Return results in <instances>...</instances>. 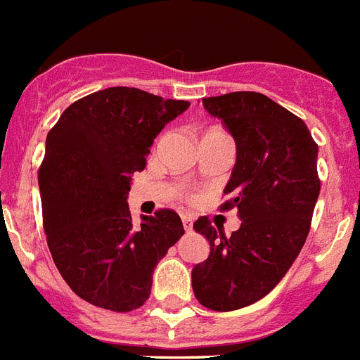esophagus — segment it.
Returning a JSON list of instances; mask_svg holds the SVG:
<instances>
[{
  "label": "esophagus",
  "mask_w": 360,
  "mask_h": 360,
  "mask_svg": "<svg viewBox=\"0 0 360 360\" xmlns=\"http://www.w3.org/2000/svg\"><path fill=\"white\" fill-rule=\"evenodd\" d=\"M182 223L186 232H191V230H193V219H191L189 215H182Z\"/></svg>",
  "instance_id": "34e87169"
}]
</instances>
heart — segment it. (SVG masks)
Returning <instances> with one entry per match:
<instances>
[{"label":"heart","mask_w":360,"mask_h":360,"mask_svg":"<svg viewBox=\"0 0 360 360\" xmlns=\"http://www.w3.org/2000/svg\"><path fill=\"white\" fill-rule=\"evenodd\" d=\"M217 134H225V131L219 130V128H210V130L206 131V134H204V135H217ZM225 135H226V134H225Z\"/></svg>","instance_id":"obj_1"}]
</instances>
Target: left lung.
<instances>
[{"label":"left lung","mask_w":360,"mask_h":360,"mask_svg":"<svg viewBox=\"0 0 360 360\" xmlns=\"http://www.w3.org/2000/svg\"><path fill=\"white\" fill-rule=\"evenodd\" d=\"M202 103L236 141L221 210L238 208L241 225L226 238L208 217L195 221L210 255L191 284L202 307L230 312L266 297L303 249L320 195L318 145L303 120L266 94L238 91Z\"/></svg>","instance_id":"obj_1"}]
</instances>
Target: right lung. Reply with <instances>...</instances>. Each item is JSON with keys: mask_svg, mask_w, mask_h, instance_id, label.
<instances>
[{"mask_svg": "<svg viewBox=\"0 0 360 360\" xmlns=\"http://www.w3.org/2000/svg\"><path fill=\"white\" fill-rule=\"evenodd\" d=\"M188 108L186 100L109 87L68 105L46 137L39 169L46 240L66 284L94 307L139 309L158 262L182 238L172 210L134 225L128 193L156 135Z\"/></svg>", "mask_w": 360, "mask_h": 360, "instance_id": "right-lung-1", "label": "right lung"}]
</instances>
